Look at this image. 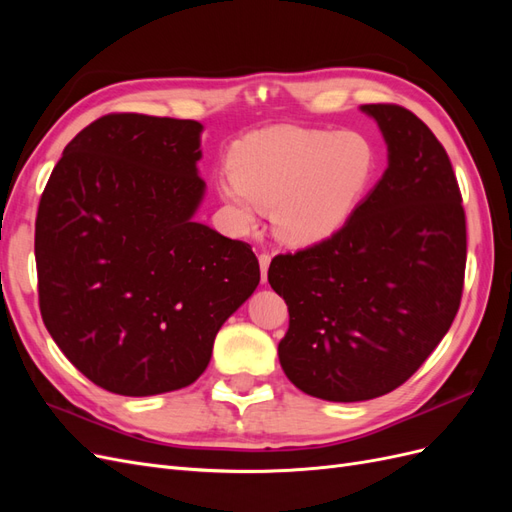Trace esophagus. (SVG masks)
<instances>
[{"mask_svg":"<svg viewBox=\"0 0 512 512\" xmlns=\"http://www.w3.org/2000/svg\"><path fill=\"white\" fill-rule=\"evenodd\" d=\"M258 262H260V271H262V282H267V271H269V265H271V254L262 252L258 256Z\"/></svg>","mask_w":512,"mask_h":512,"instance_id":"34e87169","label":"esophagus"}]
</instances>
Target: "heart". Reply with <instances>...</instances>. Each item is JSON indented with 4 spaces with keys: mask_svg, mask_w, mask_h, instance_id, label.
I'll use <instances>...</instances> for the list:
<instances>
[{
    "mask_svg": "<svg viewBox=\"0 0 512 512\" xmlns=\"http://www.w3.org/2000/svg\"><path fill=\"white\" fill-rule=\"evenodd\" d=\"M220 175L224 203L245 224L271 209L277 237L314 245L342 230L378 170V151L361 132L275 126L235 147Z\"/></svg>",
    "mask_w": 512,
    "mask_h": 512,
    "instance_id": "b5f03b06",
    "label": "heart"
}]
</instances>
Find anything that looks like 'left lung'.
Instances as JSON below:
<instances>
[{"instance_id":"1","label":"left lung","mask_w":512,"mask_h":512,"mask_svg":"<svg viewBox=\"0 0 512 512\" xmlns=\"http://www.w3.org/2000/svg\"><path fill=\"white\" fill-rule=\"evenodd\" d=\"M389 145V168L327 241L271 260L288 305L277 354L288 380L327 401L395 391L457 316L466 211L446 149L399 104H363Z\"/></svg>"}]
</instances>
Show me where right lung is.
Masks as SVG:
<instances>
[{
  "label": "right lung",
  "instance_id": "obj_1",
  "mask_svg": "<svg viewBox=\"0 0 512 512\" xmlns=\"http://www.w3.org/2000/svg\"><path fill=\"white\" fill-rule=\"evenodd\" d=\"M200 126L111 113L66 145L36 218L44 327L102 389L147 397L192 384L215 335L260 282L250 243L192 220Z\"/></svg>",
  "mask_w": 512,
  "mask_h": 512
}]
</instances>
